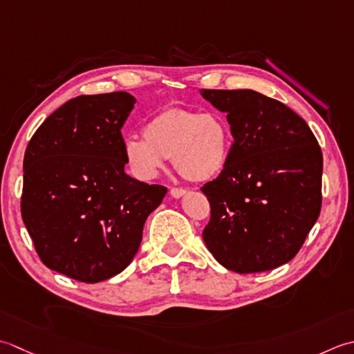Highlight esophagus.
Here are the masks:
<instances>
[{"label":"esophagus","instance_id":"obj_1","mask_svg":"<svg viewBox=\"0 0 354 354\" xmlns=\"http://www.w3.org/2000/svg\"><path fill=\"white\" fill-rule=\"evenodd\" d=\"M171 196L174 197V198H180V197H183L185 194H186V189H183V187H171Z\"/></svg>","mask_w":354,"mask_h":354}]
</instances>
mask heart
<instances>
[{
	"mask_svg": "<svg viewBox=\"0 0 354 354\" xmlns=\"http://www.w3.org/2000/svg\"><path fill=\"white\" fill-rule=\"evenodd\" d=\"M143 137L125 140V160L134 174L149 180L172 158L176 171L191 182H207L225 169L230 153V131L218 114L165 108L151 118Z\"/></svg>",
	"mask_w": 354,
	"mask_h": 354,
	"instance_id": "b5f03b06",
	"label": "heart"
}]
</instances>
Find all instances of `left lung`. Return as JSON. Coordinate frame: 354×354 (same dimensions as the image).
I'll return each mask as SVG.
<instances>
[{
	"instance_id": "obj_1",
	"label": "left lung",
	"mask_w": 354,
	"mask_h": 354,
	"mask_svg": "<svg viewBox=\"0 0 354 354\" xmlns=\"http://www.w3.org/2000/svg\"><path fill=\"white\" fill-rule=\"evenodd\" d=\"M227 113L234 143L220 176L201 191L214 258L236 273L277 269L298 254L319 217L322 153L306 120L254 90H201Z\"/></svg>"
}]
</instances>
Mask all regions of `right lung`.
Returning a JSON list of instances; mask_svg holds the SVG:
<instances>
[{
  "label": "right lung",
  "instance_id": "1",
  "mask_svg": "<svg viewBox=\"0 0 354 354\" xmlns=\"http://www.w3.org/2000/svg\"><path fill=\"white\" fill-rule=\"evenodd\" d=\"M136 99L77 96L42 122L24 154L21 215L48 269L81 283L124 270L167 187L125 172L120 129Z\"/></svg>",
  "mask_w": 354,
  "mask_h": 354
}]
</instances>
